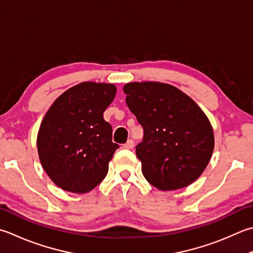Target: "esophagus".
Wrapping results in <instances>:
<instances>
[{"mask_svg":"<svg viewBox=\"0 0 253 253\" xmlns=\"http://www.w3.org/2000/svg\"><path fill=\"white\" fill-rule=\"evenodd\" d=\"M133 146H135V142H133L132 139H129L125 145H124V148H125V149H132Z\"/></svg>","mask_w":253,"mask_h":253,"instance_id":"34e87169","label":"esophagus"}]
</instances>
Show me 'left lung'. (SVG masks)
I'll return each mask as SVG.
<instances>
[{
	"instance_id": "8db88e82",
	"label": "left lung",
	"mask_w": 253,
	"mask_h": 253,
	"mask_svg": "<svg viewBox=\"0 0 253 253\" xmlns=\"http://www.w3.org/2000/svg\"><path fill=\"white\" fill-rule=\"evenodd\" d=\"M124 92L143 128L136 155L146 180L161 191H173L199 179L214 150V131L200 106L167 83L131 82Z\"/></svg>"
}]
</instances>
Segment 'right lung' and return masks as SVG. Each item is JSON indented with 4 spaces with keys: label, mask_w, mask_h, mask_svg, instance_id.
Here are the masks:
<instances>
[{
    "label": "right lung",
    "mask_w": 253,
    "mask_h": 253,
    "mask_svg": "<svg viewBox=\"0 0 253 253\" xmlns=\"http://www.w3.org/2000/svg\"><path fill=\"white\" fill-rule=\"evenodd\" d=\"M116 86L83 82L62 93L44 115L37 136L43 170L54 184L72 193H86L106 176L118 148L103 113Z\"/></svg>",
    "instance_id": "add662e5"
}]
</instances>
